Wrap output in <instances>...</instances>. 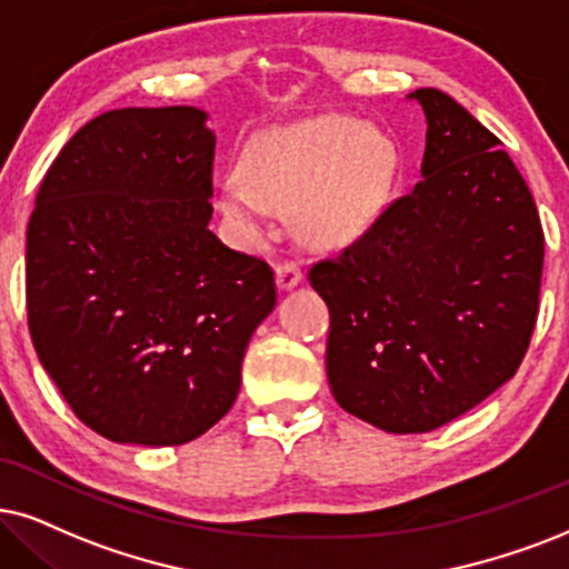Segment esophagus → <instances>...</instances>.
I'll use <instances>...</instances> for the list:
<instances>
[{"label":"esophagus","instance_id":"34e87169","mask_svg":"<svg viewBox=\"0 0 569 569\" xmlns=\"http://www.w3.org/2000/svg\"><path fill=\"white\" fill-rule=\"evenodd\" d=\"M276 280L280 291H291L293 286L301 283V268L297 262H280L276 270Z\"/></svg>","mask_w":569,"mask_h":569}]
</instances>
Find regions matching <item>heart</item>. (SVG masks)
Instances as JSON below:
<instances>
[{
	"instance_id": "heart-1",
	"label": "heart",
	"mask_w": 569,
	"mask_h": 569,
	"mask_svg": "<svg viewBox=\"0 0 569 569\" xmlns=\"http://www.w3.org/2000/svg\"><path fill=\"white\" fill-rule=\"evenodd\" d=\"M399 178L391 136L343 114L301 120L257 136L243 170L222 178L218 210L247 241L272 231L278 212L309 247L338 249L380 218Z\"/></svg>"
}]
</instances>
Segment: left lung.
<instances>
[{
	"mask_svg": "<svg viewBox=\"0 0 569 569\" xmlns=\"http://www.w3.org/2000/svg\"><path fill=\"white\" fill-rule=\"evenodd\" d=\"M420 183L309 283L326 299L338 405L386 433H428L520 368L538 318L543 228L501 141L438 89Z\"/></svg>",
	"mask_w": 569,
	"mask_h": 569,
	"instance_id": "8db88e82",
	"label": "left lung"
}]
</instances>
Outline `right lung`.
I'll return each instance as SVG.
<instances>
[{
    "label": "right lung",
    "instance_id": "obj_1",
    "mask_svg": "<svg viewBox=\"0 0 569 569\" xmlns=\"http://www.w3.org/2000/svg\"><path fill=\"white\" fill-rule=\"evenodd\" d=\"M197 107H126L62 147L26 233L28 330L78 420L181 446L233 407L276 307L270 264L210 231L214 133Z\"/></svg>",
    "mask_w": 569,
    "mask_h": 569
}]
</instances>
